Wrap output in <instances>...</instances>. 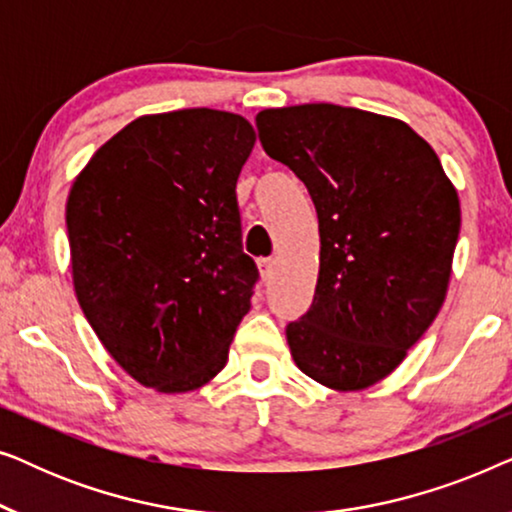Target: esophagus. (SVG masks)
<instances>
[{"label": "esophagus", "mask_w": 512, "mask_h": 512, "mask_svg": "<svg viewBox=\"0 0 512 512\" xmlns=\"http://www.w3.org/2000/svg\"><path fill=\"white\" fill-rule=\"evenodd\" d=\"M258 272H261V279L263 282H268V279L275 275V258H258Z\"/></svg>", "instance_id": "esophagus-1"}]
</instances>
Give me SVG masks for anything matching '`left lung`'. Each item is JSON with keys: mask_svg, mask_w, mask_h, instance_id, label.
I'll use <instances>...</instances> for the list:
<instances>
[{"mask_svg": "<svg viewBox=\"0 0 512 512\" xmlns=\"http://www.w3.org/2000/svg\"><path fill=\"white\" fill-rule=\"evenodd\" d=\"M256 125L265 153L296 172L319 216L317 291L286 328L293 361L333 391L373 387L445 303L457 188L398 118L319 102L263 109Z\"/></svg>", "mask_w": 512, "mask_h": 512, "instance_id": "left-lung-1", "label": "left lung"}]
</instances>
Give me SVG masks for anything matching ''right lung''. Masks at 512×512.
I'll list each match as a JSON object with an SVG mask.
<instances>
[{
	"mask_svg": "<svg viewBox=\"0 0 512 512\" xmlns=\"http://www.w3.org/2000/svg\"><path fill=\"white\" fill-rule=\"evenodd\" d=\"M254 144L230 111L139 116L69 188L76 300L111 359L160 394L214 380L251 307L235 186Z\"/></svg>",
	"mask_w": 512,
	"mask_h": 512,
	"instance_id": "add662e5",
	"label": "right lung"
}]
</instances>
